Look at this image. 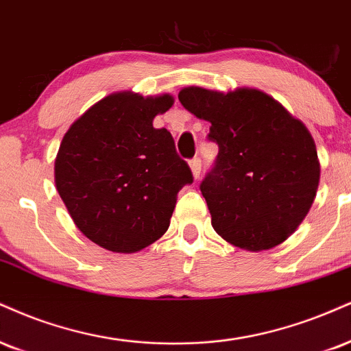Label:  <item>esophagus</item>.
Listing matches in <instances>:
<instances>
[{
    "instance_id": "1",
    "label": "esophagus",
    "mask_w": 351,
    "mask_h": 351,
    "mask_svg": "<svg viewBox=\"0 0 351 351\" xmlns=\"http://www.w3.org/2000/svg\"><path fill=\"white\" fill-rule=\"evenodd\" d=\"M189 168H191V173H193L194 180L199 178V175H201V158L199 157H194L191 162H189Z\"/></svg>"
}]
</instances>
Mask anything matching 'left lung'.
<instances>
[{
  "instance_id": "8db88e82",
  "label": "left lung",
  "mask_w": 351,
  "mask_h": 351,
  "mask_svg": "<svg viewBox=\"0 0 351 351\" xmlns=\"http://www.w3.org/2000/svg\"><path fill=\"white\" fill-rule=\"evenodd\" d=\"M178 99L210 122L209 138L219 145L216 165L201 183L214 230L250 252L288 240L309 213L320 181L306 125L256 88L186 86Z\"/></svg>"
}]
</instances>
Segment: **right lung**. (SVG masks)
<instances>
[{"instance_id": "right-lung-1", "label": "right lung", "mask_w": 351, "mask_h": 351, "mask_svg": "<svg viewBox=\"0 0 351 351\" xmlns=\"http://www.w3.org/2000/svg\"><path fill=\"white\" fill-rule=\"evenodd\" d=\"M173 103L168 93H111L63 135L55 186L80 232L109 252H141L162 237L178 191L193 183L171 134L154 128Z\"/></svg>"}]
</instances>
